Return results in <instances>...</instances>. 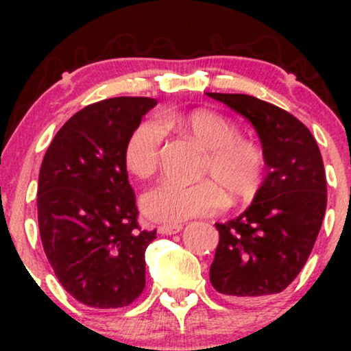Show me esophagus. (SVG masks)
I'll return each instance as SVG.
<instances>
[{"mask_svg":"<svg viewBox=\"0 0 351 351\" xmlns=\"http://www.w3.org/2000/svg\"><path fill=\"white\" fill-rule=\"evenodd\" d=\"M183 226L181 224H163V226L158 228V232L163 236H170V234H176L180 232Z\"/></svg>","mask_w":351,"mask_h":351,"instance_id":"obj_1","label":"esophagus"}]
</instances>
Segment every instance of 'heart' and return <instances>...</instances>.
<instances>
[{
  "label": "heart",
  "instance_id": "1",
  "mask_svg": "<svg viewBox=\"0 0 351 351\" xmlns=\"http://www.w3.org/2000/svg\"><path fill=\"white\" fill-rule=\"evenodd\" d=\"M165 125L178 127L195 136L209 152L204 171L215 180L186 184L163 180L145 195V215L163 223H183L224 208L228 195L247 198L263 181L264 153L256 143L241 138V130L226 117L208 110L163 115ZM163 127L148 119L136 125L125 147V163L140 178H148L160 167Z\"/></svg>",
  "mask_w": 351,
  "mask_h": 351
}]
</instances>
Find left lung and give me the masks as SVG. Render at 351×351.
I'll return each mask as SVG.
<instances>
[{
  "mask_svg": "<svg viewBox=\"0 0 351 351\" xmlns=\"http://www.w3.org/2000/svg\"><path fill=\"white\" fill-rule=\"evenodd\" d=\"M208 97L252 125L267 175L244 213L216 223L219 244L209 280L232 302L251 304L279 293L307 263L327 209V180L318 145L289 112L245 94Z\"/></svg>",
  "mask_w": 351,
  "mask_h": 351,
  "instance_id": "obj_1",
  "label": "left lung"
}]
</instances>
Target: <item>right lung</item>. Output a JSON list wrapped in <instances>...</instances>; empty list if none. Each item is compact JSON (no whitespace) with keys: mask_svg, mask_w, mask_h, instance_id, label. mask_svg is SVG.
<instances>
[{"mask_svg":"<svg viewBox=\"0 0 351 351\" xmlns=\"http://www.w3.org/2000/svg\"><path fill=\"white\" fill-rule=\"evenodd\" d=\"M155 106L148 97L87 106L44 155L38 184L44 252L62 287L88 307H125L145 287V251L156 231L136 223L125 147Z\"/></svg>","mask_w":351,"mask_h":351,"instance_id":"obj_1","label":"right lung"}]
</instances>
